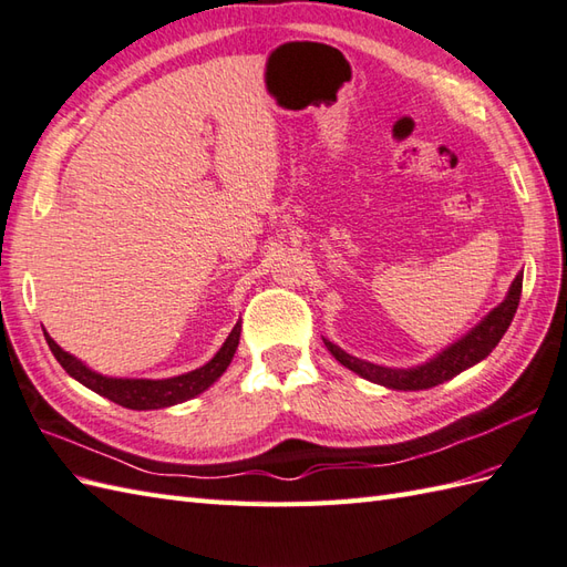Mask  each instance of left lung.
I'll list each match as a JSON object with an SVG mask.
<instances>
[{
    "instance_id": "1",
    "label": "left lung",
    "mask_w": 567,
    "mask_h": 567,
    "mask_svg": "<svg viewBox=\"0 0 567 567\" xmlns=\"http://www.w3.org/2000/svg\"><path fill=\"white\" fill-rule=\"evenodd\" d=\"M519 296H522V274H517V279L513 281V286H509V291L498 308H493L476 327L468 329L462 339L450 343V347H445L443 351L435 353L431 361H425L421 365H411V368L378 365L347 353L343 349H339L337 343H331L327 339H324V347L343 368L353 370L355 375H361L370 382L382 384V388L402 390V392L431 390L435 384H443L454 375H460V372H464L466 368L481 363L483 358L498 347V341L503 339V334L517 312Z\"/></svg>"
}]
</instances>
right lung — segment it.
Wrapping results in <instances>:
<instances>
[{"mask_svg": "<svg viewBox=\"0 0 567 567\" xmlns=\"http://www.w3.org/2000/svg\"><path fill=\"white\" fill-rule=\"evenodd\" d=\"M45 331V329H43ZM45 341L50 351L58 358V363L84 388L93 390L110 402H115L124 409L134 411H148V409H168L175 404H183L187 399H195L197 394L206 392L212 384L224 375L226 368L230 365L233 355L240 343V322L233 327L224 347L216 351L209 363H204L197 370H189L185 375L165 378V380H146V378H110L101 375L93 368H89L84 361H79L76 355L66 353L62 347L54 343V339L45 331Z\"/></svg>", "mask_w": 567, "mask_h": 567, "instance_id": "add662e5", "label": "right lung"}]
</instances>
